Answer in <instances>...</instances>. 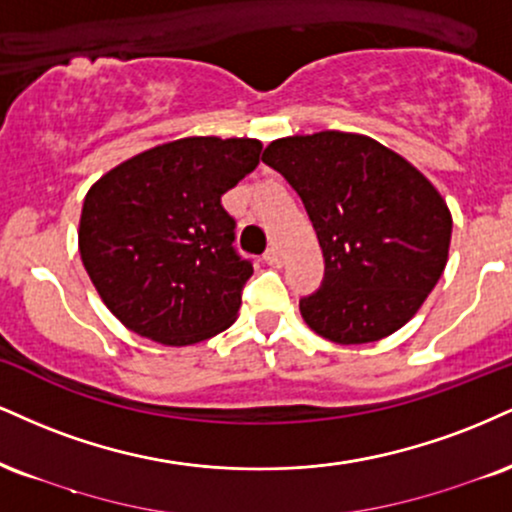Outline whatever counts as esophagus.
I'll use <instances>...</instances> for the list:
<instances>
[{
    "instance_id": "esophagus-1",
    "label": "esophagus",
    "mask_w": 512,
    "mask_h": 512,
    "mask_svg": "<svg viewBox=\"0 0 512 512\" xmlns=\"http://www.w3.org/2000/svg\"><path fill=\"white\" fill-rule=\"evenodd\" d=\"M264 262L269 264V267H281L283 264V255L279 248H269L267 252H264Z\"/></svg>"
}]
</instances>
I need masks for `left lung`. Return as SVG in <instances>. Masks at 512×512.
Wrapping results in <instances>:
<instances>
[{"instance_id":"8db88e82","label":"left lung","mask_w":512,"mask_h":512,"mask_svg":"<svg viewBox=\"0 0 512 512\" xmlns=\"http://www.w3.org/2000/svg\"><path fill=\"white\" fill-rule=\"evenodd\" d=\"M262 162L300 195L322 245V288L300 300L305 324L338 346L408 324L451 248V209L432 181L386 145L343 131L279 138Z\"/></svg>"}]
</instances>
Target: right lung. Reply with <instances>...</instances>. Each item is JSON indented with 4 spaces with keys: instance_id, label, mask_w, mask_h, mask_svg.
Segmentation results:
<instances>
[{
    "instance_id": "1",
    "label": "right lung",
    "mask_w": 512,
    "mask_h": 512,
    "mask_svg": "<svg viewBox=\"0 0 512 512\" xmlns=\"http://www.w3.org/2000/svg\"><path fill=\"white\" fill-rule=\"evenodd\" d=\"M255 138L193 135L150 147L92 183L78 250L109 312L162 346H193L236 322L252 264L233 248L221 195L260 164Z\"/></svg>"
}]
</instances>
